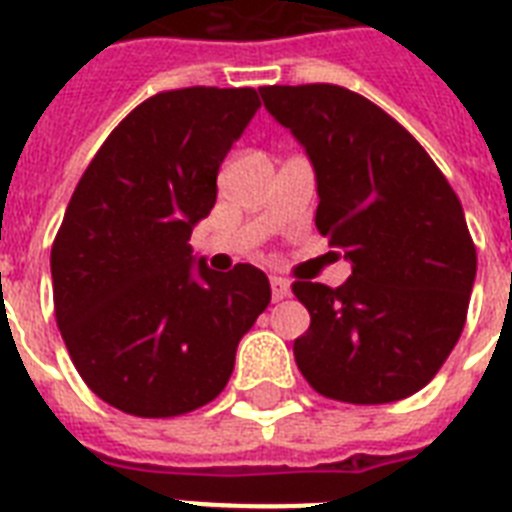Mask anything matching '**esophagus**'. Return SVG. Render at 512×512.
<instances>
[{
  "mask_svg": "<svg viewBox=\"0 0 512 512\" xmlns=\"http://www.w3.org/2000/svg\"><path fill=\"white\" fill-rule=\"evenodd\" d=\"M271 295H273V300H284V297H289V281L284 279V276H276V273H273Z\"/></svg>",
  "mask_w": 512,
  "mask_h": 512,
  "instance_id": "1",
  "label": "esophagus"
}]
</instances>
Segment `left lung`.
I'll return each mask as SVG.
<instances>
[{
  "mask_svg": "<svg viewBox=\"0 0 512 512\" xmlns=\"http://www.w3.org/2000/svg\"><path fill=\"white\" fill-rule=\"evenodd\" d=\"M265 108L311 156L316 228L353 273L329 289L295 281L311 313L297 369L345 404H390L425 388L468 319L476 244L428 151L372 100L337 84L260 87Z\"/></svg>",
  "mask_w": 512,
  "mask_h": 512,
  "instance_id": "8db88e82",
  "label": "left lung"
}]
</instances>
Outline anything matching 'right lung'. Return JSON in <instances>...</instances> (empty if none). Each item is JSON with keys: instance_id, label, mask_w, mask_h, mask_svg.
<instances>
[{"instance_id": "obj_1", "label": "right lung", "mask_w": 512, "mask_h": 512, "mask_svg": "<svg viewBox=\"0 0 512 512\" xmlns=\"http://www.w3.org/2000/svg\"><path fill=\"white\" fill-rule=\"evenodd\" d=\"M260 108L252 87L143 100L98 148L52 241V300L87 388L124 414L180 417L220 396L244 332L271 303L249 263L191 271V231Z\"/></svg>"}]
</instances>
